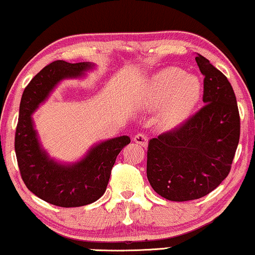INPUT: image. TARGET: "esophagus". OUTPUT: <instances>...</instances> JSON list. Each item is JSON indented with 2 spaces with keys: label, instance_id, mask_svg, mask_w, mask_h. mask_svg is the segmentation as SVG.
Wrapping results in <instances>:
<instances>
[{
  "label": "esophagus",
  "instance_id": "esophagus-1",
  "mask_svg": "<svg viewBox=\"0 0 255 255\" xmlns=\"http://www.w3.org/2000/svg\"><path fill=\"white\" fill-rule=\"evenodd\" d=\"M133 140L137 142V144L144 146V147H146L147 146V137L144 133H137L134 134L133 137Z\"/></svg>",
  "mask_w": 255,
  "mask_h": 255
}]
</instances>
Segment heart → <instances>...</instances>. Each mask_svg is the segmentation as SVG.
Wrapping results in <instances>:
<instances>
[{"mask_svg":"<svg viewBox=\"0 0 255 255\" xmlns=\"http://www.w3.org/2000/svg\"><path fill=\"white\" fill-rule=\"evenodd\" d=\"M201 96V83L194 75H186L182 69L167 67L149 80L142 104L148 108L163 104L160 125L170 130L182 124L196 106Z\"/></svg>","mask_w":255,"mask_h":255,"instance_id":"1","label":"heart"}]
</instances>
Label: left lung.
<instances>
[{"mask_svg":"<svg viewBox=\"0 0 255 255\" xmlns=\"http://www.w3.org/2000/svg\"><path fill=\"white\" fill-rule=\"evenodd\" d=\"M204 106L179 127L149 139L148 182L169 201L197 200L229 175L240 137L238 104L231 83L208 59L195 58Z\"/></svg>","mask_w":255,"mask_h":255,"instance_id":"8db88e82","label":"left lung"}]
</instances>
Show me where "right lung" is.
<instances>
[{"instance_id": "obj_1", "label": "right lung", "mask_w": 255, "mask_h": 255, "mask_svg": "<svg viewBox=\"0 0 255 255\" xmlns=\"http://www.w3.org/2000/svg\"><path fill=\"white\" fill-rule=\"evenodd\" d=\"M89 68V62H51L31 80L20 100L15 133L20 176L27 189L57 207H82L99 200L107 189L117 155L131 141L128 135H122L101 142L90 149L86 158L71 166L48 159L40 148L31 115L60 80L78 78Z\"/></svg>"}]
</instances>
